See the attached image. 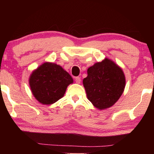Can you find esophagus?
<instances>
[{
  "label": "esophagus",
  "instance_id": "obj_1",
  "mask_svg": "<svg viewBox=\"0 0 154 154\" xmlns=\"http://www.w3.org/2000/svg\"><path fill=\"white\" fill-rule=\"evenodd\" d=\"M75 81L77 84H80V83H81V78H80V77H75Z\"/></svg>",
  "mask_w": 154,
  "mask_h": 154
}]
</instances>
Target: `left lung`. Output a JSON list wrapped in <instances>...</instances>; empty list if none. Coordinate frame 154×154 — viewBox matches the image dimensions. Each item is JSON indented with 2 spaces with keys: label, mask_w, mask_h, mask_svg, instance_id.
Listing matches in <instances>:
<instances>
[{
  "label": "left lung",
  "mask_w": 154,
  "mask_h": 154,
  "mask_svg": "<svg viewBox=\"0 0 154 154\" xmlns=\"http://www.w3.org/2000/svg\"><path fill=\"white\" fill-rule=\"evenodd\" d=\"M88 100L95 108L104 110L119 100L125 87V76L119 65L109 58L88 69L83 81Z\"/></svg>",
  "instance_id": "1"
}]
</instances>
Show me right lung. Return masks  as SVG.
Segmentation results:
<instances>
[{"label":"right lung","instance_id":"1","mask_svg":"<svg viewBox=\"0 0 154 154\" xmlns=\"http://www.w3.org/2000/svg\"><path fill=\"white\" fill-rule=\"evenodd\" d=\"M29 83L35 100L42 104L50 105L64 97L73 80L60 65L46 62L32 71Z\"/></svg>","mask_w":154,"mask_h":154}]
</instances>
